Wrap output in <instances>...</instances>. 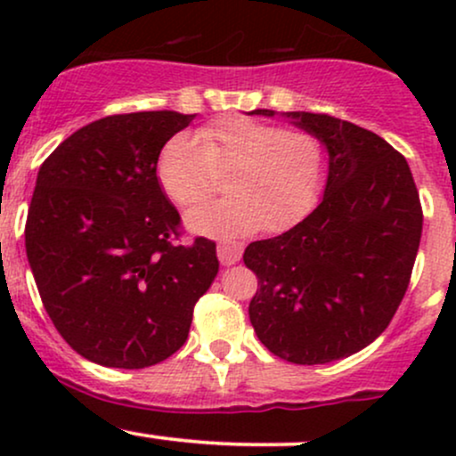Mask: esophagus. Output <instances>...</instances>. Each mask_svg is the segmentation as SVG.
Listing matches in <instances>:
<instances>
[{"mask_svg": "<svg viewBox=\"0 0 456 456\" xmlns=\"http://www.w3.org/2000/svg\"><path fill=\"white\" fill-rule=\"evenodd\" d=\"M218 253V261L223 265H233L238 264L240 257H242V244L238 242H221L216 248Z\"/></svg>", "mask_w": 456, "mask_h": 456, "instance_id": "34e87169", "label": "esophagus"}]
</instances>
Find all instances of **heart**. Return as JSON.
<instances>
[{
	"label": "heart",
	"mask_w": 456,
	"mask_h": 456,
	"mask_svg": "<svg viewBox=\"0 0 456 456\" xmlns=\"http://www.w3.org/2000/svg\"><path fill=\"white\" fill-rule=\"evenodd\" d=\"M229 197L186 214L191 232L246 235L265 227H291L311 210L328 169L326 143L315 133L282 128L253 118H223L197 134L180 133L162 148L156 165L162 191L177 206L201 201L229 171Z\"/></svg>",
	"instance_id": "b5f03b06"
}]
</instances>
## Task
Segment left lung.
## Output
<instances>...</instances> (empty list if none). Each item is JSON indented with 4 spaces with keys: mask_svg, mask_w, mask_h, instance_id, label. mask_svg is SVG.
<instances>
[{
    "mask_svg": "<svg viewBox=\"0 0 456 456\" xmlns=\"http://www.w3.org/2000/svg\"><path fill=\"white\" fill-rule=\"evenodd\" d=\"M282 118L326 143V188L305 221L246 246L259 287L248 317L274 355L326 364L364 349L395 317L420 246V197L407 160L379 134L323 113Z\"/></svg>",
    "mask_w": 456,
    "mask_h": 456,
    "instance_id": "left-lung-1",
    "label": "left lung"
}]
</instances>
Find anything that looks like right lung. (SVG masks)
<instances>
[{"label":"right lung","instance_id":"add662e5","mask_svg":"<svg viewBox=\"0 0 456 456\" xmlns=\"http://www.w3.org/2000/svg\"><path fill=\"white\" fill-rule=\"evenodd\" d=\"M195 115L139 111L78 128L43 162L25 250L64 341L111 369L159 364L186 343L218 272L216 244L180 238L162 191L160 150Z\"/></svg>","mask_w":456,"mask_h":456}]
</instances>
